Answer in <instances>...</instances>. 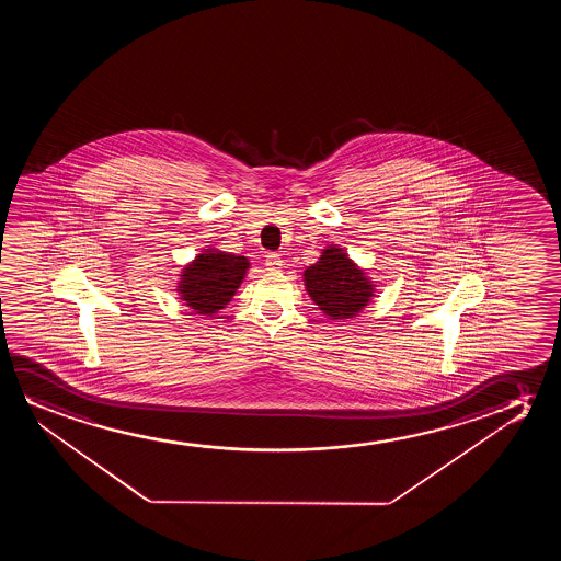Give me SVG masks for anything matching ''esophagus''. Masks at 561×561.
Here are the masks:
<instances>
[{"label": "esophagus", "instance_id": "34e87169", "mask_svg": "<svg viewBox=\"0 0 561 561\" xmlns=\"http://www.w3.org/2000/svg\"><path fill=\"white\" fill-rule=\"evenodd\" d=\"M266 268L268 270H274V272H276V270H279L282 268V266H284V261H282V256H279V254L277 253H268L266 254Z\"/></svg>", "mask_w": 561, "mask_h": 561}]
</instances>
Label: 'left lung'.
<instances>
[{
    "mask_svg": "<svg viewBox=\"0 0 561 561\" xmlns=\"http://www.w3.org/2000/svg\"><path fill=\"white\" fill-rule=\"evenodd\" d=\"M310 299L331 320H348L366 308L376 293L368 274L337 245L323 249L320 259L302 274Z\"/></svg>",
    "mask_w": 561,
    "mask_h": 561,
    "instance_id": "8db88e82",
    "label": "left lung"
}]
</instances>
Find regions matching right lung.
<instances>
[{
	"mask_svg": "<svg viewBox=\"0 0 561 561\" xmlns=\"http://www.w3.org/2000/svg\"><path fill=\"white\" fill-rule=\"evenodd\" d=\"M247 270L249 261L245 256L210 247L182 270L176 291L197 314L213 316L230 302Z\"/></svg>",
	"mask_w": 561,
	"mask_h": 561,
	"instance_id": "obj_1",
	"label": "right lung"
}]
</instances>
